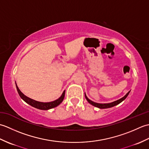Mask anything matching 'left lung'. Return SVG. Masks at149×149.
<instances>
[{
  "mask_svg": "<svg viewBox=\"0 0 149 149\" xmlns=\"http://www.w3.org/2000/svg\"><path fill=\"white\" fill-rule=\"evenodd\" d=\"M129 92H130V91H129V92L127 94H126L124 97L121 98L120 99H119L118 100H116V101H115V102H113L111 103H108V104H99V103L94 102H93V101H91V100L88 99V98L86 97V94H85V97H86V99L88 100V102H89L90 104H91V105H93V106H95L97 107H99V108H100V109H106V108H109V107H113V106L117 105V104H120V102H122L123 100H125L126 98H127Z\"/></svg>",
  "mask_w": 149,
  "mask_h": 149,
  "instance_id": "8db88e82",
  "label": "left lung"
}]
</instances>
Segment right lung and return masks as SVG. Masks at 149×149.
<instances>
[{"mask_svg": "<svg viewBox=\"0 0 149 149\" xmlns=\"http://www.w3.org/2000/svg\"><path fill=\"white\" fill-rule=\"evenodd\" d=\"M16 87H17V89L19 95H20V97L25 101V102H27V104H29V105H31V106L36 107V108H37V109H42V110H48V109H52V108H54V107L58 106L63 102V99H64V97H65V91H63L62 95L58 99H57L54 101H52V102H38V101H36L34 100H33V99H30V98L26 97L25 95H24L21 92V91L20 90H19V88L17 86V84H16Z\"/></svg>", "mask_w": 149, "mask_h": 149, "instance_id": "obj_1", "label": "right lung"}]
</instances>
